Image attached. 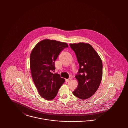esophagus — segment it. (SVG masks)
<instances>
[{
    "label": "esophagus",
    "mask_w": 128,
    "mask_h": 128,
    "mask_svg": "<svg viewBox=\"0 0 128 128\" xmlns=\"http://www.w3.org/2000/svg\"><path fill=\"white\" fill-rule=\"evenodd\" d=\"M71 80H72V78H68V79H66V82H69V81H70Z\"/></svg>",
    "instance_id": "obj_1"
}]
</instances>
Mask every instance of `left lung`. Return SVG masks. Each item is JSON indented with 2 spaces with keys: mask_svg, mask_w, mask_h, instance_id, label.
<instances>
[{
  "mask_svg": "<svg viewBox=\"0 0 128 128\" xmlns=\"http://www.w3.org/2000/svg\"><path fill=\"white\" fill-rule=\"evenodd\" d=\"M75 52L79 68L75 76L78 86L72 92L76 97L86 100L90 98L98 89L102 77V60L88 43L70 44Z\"/></svg>",
  "mask_w": 128,
  "mask_h": 128,
  "instance_id": "8db88e82",
  "label": "left lung"
}]
</instances>
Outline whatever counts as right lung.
I'll use <instances>...</instances> for the list:
<instances>
[{
    "instance_id": "add662e5",
    "label": "right lung",
    "mask_w": 128,
    "mask_h": 128,
    "mask_svg": "<svg viewBox=\"0 0 128 128\" xmlns=\"http://www.w3.org/2000/svg\"><path fill=\"white\" fill-rule=\"evenodd\" d=\"M68 47L66 43L44 39L38 42L30 55V68L34 82L40 95L47 100L54 99L64 79L55 70V61L60 53Z\"/></svg>"
}]
</instances>
